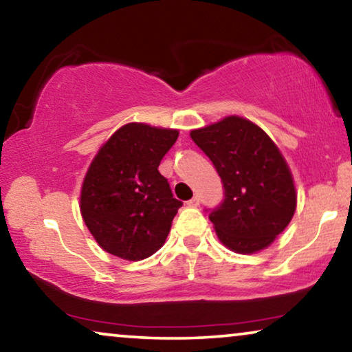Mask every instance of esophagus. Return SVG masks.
Masks as SVG:
<instances>
[{"instance_id": "34e87169", "label": "esophagus", "mask_w": 352, "mask_h": 352, "mask_svg": "<svg viewBox=\"0 0 352 352\" xmlns=\"http://www.w3.org/2000/svg\"><path fill=\"white\" fill-rule=\"evenodd\" d=\"M186 206H188V208H198L199 206V198H191L190 201H186Z\"/></svg>"}]
</instances>
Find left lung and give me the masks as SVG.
I'll return each instance as SVG.
<instances>
[{
  "mask_svg": "<svg viewBox=\"0 0 352 352\" xmlns=\"http://www.w3.org/2000/svg\"><path fill=\"white\" fill-rule=\"evenodd\" d=\"M190 137L222 179L223 201L209 214L219 240L241 254L264 250L296 210L293 175L277 144L238 116L191 130Z\"/></svg>",
  "mask_w": 352,
  "mask_h": 352,
  "instance_id": "8db88e82",
  "label": "left lung"
}]
</instances>
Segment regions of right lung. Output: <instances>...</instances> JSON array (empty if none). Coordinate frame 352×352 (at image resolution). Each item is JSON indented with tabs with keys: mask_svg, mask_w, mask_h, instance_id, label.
Masks as SVG:
<instances>
[{
	"mask_svg": "<svg viewBox=\"0 0 352 352\" xmlns=\"http://www.w3.org/2000/svg\"><path fill=\"white\" fill-rule=\"evenodd\" d=\"M179 138V130L146 124L124 125L88 167L80 212L102 250L142 261L164 245L182 201L157 167Z\"/></svg>",
	"mask_w": 352,
	"mask_h": 352,
	"instance_id": "obj_1",
	"label": "right lung"
}]
</instances>
